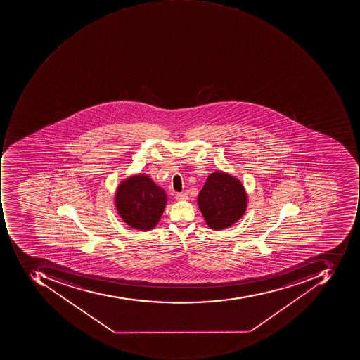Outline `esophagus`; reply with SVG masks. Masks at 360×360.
I'll use <instances>...</instances> for the list:
<instances>
[{"instance_id":"esophagus-1","label":"esophagus","mask_w":360,"mask_h":360,"mask_svg":"<svg viewBox=\"0 0 360 360\" xmlns=\"http://www.w3.org/2000/svg\"><path fill=\"white\" fill-rule=\"evenodd\" d=\"M176 200H179V201H187V200H188V195L183 193H177Z\"/></svg>"}]
</instances>
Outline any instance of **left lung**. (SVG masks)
<instances>
[{
    "label": "left lung",
    "instance_id": "1",
    "mask_svg": "<svg viewBox=\"0 0 360 360\" xmlns=\"http://www.w3.org/2000/svg\"><path fill=\"white\" fill-rule=\"evenodd\" d=\"M197 202L207 225L213 231H223L245 215L249 198L243 181L219 169L207 176Z\"/></svg>",
    "mask_w": 360,
    "mask_h": 360
}]
</instances>
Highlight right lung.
<instances>
[{
  "label": "right lung",
  "mask_w": 360,
  "mask_h": 360,
  "mask_svg": "<svg viewBox=\"0 0 360 360\" xmlns=\"http://www.w3.org/2000/svg\"><path fill=\"white\" fill-rule=\"evenodd\" d=\"M167 203L165 189L146 174L127 177L115 189V207L119 217L136 231H153L160 221Z\"/></svg>",
  "instance_id": "add662e5"
}]
</instances>
